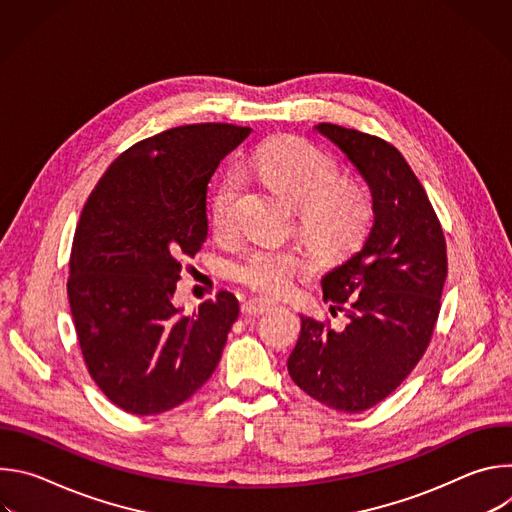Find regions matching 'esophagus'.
Returning a JSON list of instances; mask_svg holds the SVG:
<instances>
[{"label":"esophagus","mask_w":512,"mask_h":512,"mask_svg":"<svg viewBox=\"0 0 512 512\" xmlns=\"http://www.w3.org/2000/svg\"><path fill=\"white\" fill-rule=\"evenodd\" d=\"M271 306H273V302H269V300H265V298H251V300L243 302L241 310H243V314H247V316H259V314L267 312Z\"/></svg>","instance_id":"obj_1"}]
</instances>
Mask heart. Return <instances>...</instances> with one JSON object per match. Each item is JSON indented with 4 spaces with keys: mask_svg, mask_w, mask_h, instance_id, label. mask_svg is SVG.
<instances>
[{
    "mask_svg": "<svg viewBox=\"0 0 512 512\" xmlns=\"http://www.w3.org/2000/svg\"><path fill=\"white\" fill-rule=\"evenodd\" d=\"M255 172L275 192L300 208L302 233L324 253H342L364 233L371 218V200L362 184L338 180V162L304 137L283 135L267 141L253 158ZM241 178L227 176L218 186L210 221L216 235L237 231ZM296 251L255 243L233 263V277L261 294H283L302 269Z\"/></svg>",
    "mask_w": 512,
    "mask_h": 512,
    "instance_id": "heart-1",
    "label": "heart"
}]
</instances>
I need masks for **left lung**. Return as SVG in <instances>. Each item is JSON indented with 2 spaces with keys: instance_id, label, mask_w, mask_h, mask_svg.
<instances>
[{
  "instance_id": "left-lung-1",
  "label": "left lung",
  "mask_w": 512,
  "mask_h": 512,
  "mask_svg": "<svg viewBox=\"0 0 512 512\" xmlns=\"http://www.w3.org/2000/svg\"><path fill=\"white\" fill-rule=\"evenodd\" d=\"M318 131L334 141L367 180L375 223L362 249L322 279L332 316H302L287 371L316 401L346 413L389 397L425 354L448 275L446 237L421 182L389 141L334 123Z\"/></svg>"
}]
</instances>
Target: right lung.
I'll return each mask as SVG.
<instances>
[{"label": "right lung", "mask_w": 512, "mask_h": 512, "mask_svg": "<svg viewBox=\"0 0 512 512\" xmlns=\"http://www.w3.org/2000/svg\"><path fill=\"white\" fill-rule=\"evenodd\" d=\"M251 133L192 123L141 139L103 174L72 239L68 302L87 371L103 395L133 415L190 399L214 373L239 316L218 291L192 316L172 304L182 259L208 235L206 186Z\"/></svg>", "instance_id": "1"}]
</instances>
